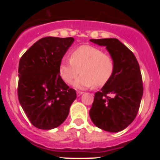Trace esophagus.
Segmentation results:
<instances>
[{
	"mask_svg": "<svg viewBox=\"0 0 160 160\" xmlns=\"http://www.w3.org/2000/svg\"><path fill=\"white\" fill-rule=\"evenodd\" d=\"M83 94V92H82V91H77V96H81L82 94Z\"/></svg>",
	"mask_w": 160,
	"mask_h": 160,
	"instance_id": "esophagus-1",
	"label": "esophagus"
}]
</instances>
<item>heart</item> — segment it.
Listing matches in <instances>:
<instances>
[{
  "label": "heart",
  "instance_id": "obj_1",
  "mask_svg": "<svg viewBox=\"0 0 160 160\" xmlns=\"http://www.w3.org/2000/svg\"><path fill=\"white\" fill-rule=\"evenodd\" d=\"M115 62L111 55L92 46H81L73 50L70 59L63 58L59 65V74L62 81L70 84L79 73L82 75L73 82V87L85 90L107 84L114 74Z\"/></svg>",
  "mask_w": 160,
  "mask_h": 160
}]
</instances>
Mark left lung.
<instances>
[{
	"mask_svg": "<svg viewBox=\"0 0 160 160\" xmlns=\"http://www.w3.org/2000/svg\"><path fill=\"white\" fill-rule=\"evenodd\" d=\"M90 41L105 46L115 62L111 80L94 94L90 117L97 128L118 132L134 121L139 108L143 93L139 65L134 53L117 38Z\"/></svg>",
	"mask_w": 160,
	"mask_h": 160,
	"instance_id": "8db88e82",
	"label": "left lung"
}]
</instances>
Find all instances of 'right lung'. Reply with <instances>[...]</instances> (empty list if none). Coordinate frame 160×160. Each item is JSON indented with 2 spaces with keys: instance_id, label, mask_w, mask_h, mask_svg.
I'll use <instances>...</instances> for the list:
<instances>
[{
  "instance_id": "1",
  "label": "right lung",
  "mask_w": 160,
  "mask_h": 160,
  "mask_svg": "<svg viewBox=\"0 0 160 160\" xmlns=\"http://www.w3.org/2000/svg\"><path fill=\"white\" fill-rule=\"evenodd\" d=\"M73 38L46 37L20 59L18 99L31 123L42 130L56 128L67 118L76 91L62 81L59 65Z\"/></svg>"
}]
</instances>
